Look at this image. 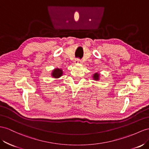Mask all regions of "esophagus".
Returning <instances> with one entry per match:
<instances>
[{
	"mask_svg": "<svg viewBox=\"0 0 149 149\" xmlns=\"http://www.w3.org/2000/svg\"><path fill=\"white\" fill-rule=\"evenodd\" d=\"M75 64H78V63H82V61H81V60H80V59H79V58H77V59H75Z\"/></svg>",
	"mask_w": 149,
	"mask_h": 149,
	"instance_id": "obj_1",
	"label": "esophagus"
}]
</instances>
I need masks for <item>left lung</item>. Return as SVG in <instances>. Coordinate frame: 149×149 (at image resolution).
Instances as JSON below:
<instances>
[{"label": "left lung", "mask_w": 149, "mask_h": 149, "mask_svg": "<svg viewBox=\"0 0 149 149\" xmlns=\"http://www.w3.org/2000/svg\"><path fill=\"white\" fill-rule=\"evenodd\" d=\"M93 77L94 81H98V80L100 79V74H98V73H97V72H96V73H95L93 75Z\"/></svg>", "instance_id": "obj_1"}]
</instances>
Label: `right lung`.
Returning a JSON list of instances; mask_svg holds the SVG:
<instances>
[{
  "label": "right lung",
  "mask_w": 149,
  "mask_h": 149,
  "mask_svg": "<svg viewBox=\"0 0 149 149\" xmlns=\"http://www.w3.org/2000/svg\"><path fill=\"white\" fill-rule=\"evenodd\" d=\"M62 75H63L62 69H60V68H55V69L52 71V77L55 79H58Z\"/></svg>",
  "instance_id": "right-lung-1"
}]
</instances>
